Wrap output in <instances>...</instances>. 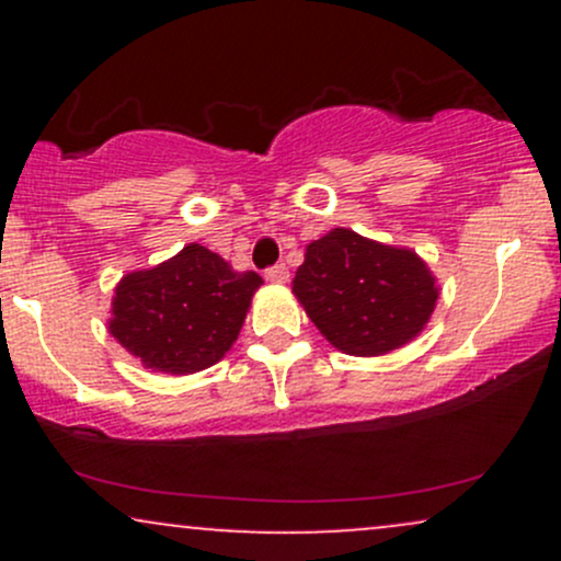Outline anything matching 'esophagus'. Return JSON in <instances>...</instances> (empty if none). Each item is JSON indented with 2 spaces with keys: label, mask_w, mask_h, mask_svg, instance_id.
I'll return each instance as SVG.
<instances>
[{
  "label": "esophagus",
  "mask_w": 561,
  "mask_h": 561,
  "mask_svg": "<svg viewBox=\"0 0 561 561\" xmlns=\"http://www.w3.org/2000/svg\"><path fill=\"white\" fill-rule=\"evenodd\" d=\"M266 279L276 282V285H282V282L289 279V268L285 266V263H276V266L266 268Z\"/></svg>",
  "instance_id": "esophagus-1"
}]
</instances>
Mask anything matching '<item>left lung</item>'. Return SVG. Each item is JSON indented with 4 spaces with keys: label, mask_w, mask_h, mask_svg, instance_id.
<instances>
[{
    "label": "left lung",
    "mask_w": 561,
    "mask_h": 561,
    "mask_svg": "<svg viewBox=\"0 0 561 561\" xmlns=\"http://www.w3.org/2000/svg\"><path fill=\"white\" fill-rule=\"evenodd\" d=\"M293 293L319 332L351 356H382L414 340L437 300L420 255L351 229L308 244Z\"/></svg>",
    "instance_id": "1"
}]
</instances>
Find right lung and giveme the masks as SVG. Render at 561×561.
I'll return each instance as SVG.
<instances>
[{
    "mask_svg": "<svg viewBox=\"0 0 561 561\" xmlns=\"http://www.w3.org/2000/svg\"><path fill=\"white\" fill-rule=\"evenodd\" d=\"M255 272H234L203 244L126 274L115 287L111 334L147 369L192 375L221 362L244 324Z\"/></svg>",
    "mask_w": 561,
    "mask_h": 561,
    "instance_id": "right-lung-1",
    "label": "right lung"
}]
</instances>
